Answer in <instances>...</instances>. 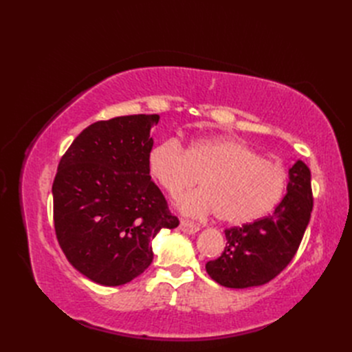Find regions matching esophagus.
Instances as JSON below:
<instances>
[{
    "instance_id": "34e87169",
    "label": "esophagus",
    "mask_w": 352,
    "mask_h": 352,
    "mask_svg": "<svg viewBox=\"0 0 352 352\" xmlns=\"http://www.w3.org/2000/svg\"><path fill=\"white\" fill-rule=\"evenodd\" d=\"M180 230L185 232V233H197L199 230V226L197 225L195 221H190V220H186V219H182L180 220Z\"/></svg>"
}]
</instances>
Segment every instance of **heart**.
<instances>
[{"instance_id": "1", "label": "heart", "mask_w": 352, "mask_h": 352, "mask_svg": "<svg viewBox=\"0 0 352 352\" xmlns=\"http://www.w3.org/2000/svg\"><path fill=\"white\" fill-rule=\"evenodd\" d=\"M146 167L170 197L194 186L199 177L202 188L179 198L180 211L188 216L216 212L219 220L232 225L270 214L287 186L280 164L232 138L195 140L185 150L177 140L162 141L148 151Z\"/></svg>"}]
</instances>
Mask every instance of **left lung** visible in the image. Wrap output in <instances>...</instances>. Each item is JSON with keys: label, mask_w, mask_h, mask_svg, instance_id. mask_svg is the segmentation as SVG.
Returning a JSON list of instances; mask_svg holds the SVG:
<instances>
[{"label": "left lung", "mask_w": 352, "mask_h": 352, "mask_svg": "<svg viewBox=\"0 0 352 352\" xmlns=\"http://www.w3.org/2000/svg\"><path fill=\"white\" fill-rule=\"evenodd\" d=\"M286 190L272 216L225 230V251L206 264L212 280L236 289L260 286L291 263L313 211L311 173L301 160L289 168Z\"/></svg>", "instance_id": "obj_1"}]
</instances>
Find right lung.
I'll return each mask as SVG.
<instances>
[{
	"instance_id": "obj_1",
	"label": "right lung",
	"mask_w": 352,
	"mask_h": 352,
	"mask_svg": "<svg viewBox=\"0 0 352 352\" xmlns=\"http://www.w3.org/2000/svg\"><path fill=\"white\" fill-rule=\"evenodd\" d=\"M158 120V114H133L95 122L58 163L56 235L69 263L95 283L133 280L153 263L158 230L179 226L146 167Z\"/></svg>"
}]
</instances>
